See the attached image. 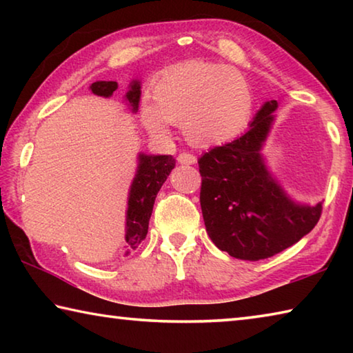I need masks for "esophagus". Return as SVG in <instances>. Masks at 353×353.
Listing matches in <instances>:
<instances>
[{"label": "esophagus", "instance_id": "esophagus-1", "mask_svg": "<svg viewBox=\"0 0 353 353\" xmlns=\"http://www.w3.org/2000/svg\"><path fill=\"white\" fill-rule=\"evenodd\" d=\"M177 162L182 163V165H194V163H196V157H194L193 154L182 152V154H179Z\"/></svg>", "mask_w": 353, "mask_h": 353}]
</instances>
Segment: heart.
I'll use <instances>...</instances> for the list:
<instances>
[{
    "instance_id": "obj_1",
    "label": "heart",
    "mask_w": 353,
    "mask_h": 353,
    "mask_svg": "<svg viewBox=\"0 0 353 353\" xmlns=\"http://www.w3.org/2000/svg\"><path fill=\"white\" fill-rule=\"evenodd\" d=\"M154 105H143L141 121L162 135L166 123L182 124L194 146H218L248 129L254 93L240 71L223 63L187 62L163 71L152 83Z\"/></svg>"
}]
</instances>
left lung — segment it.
<instances>
[{"label":"left lung","mask_w":353,"mask_h":353,"mask_svg":"<svg viewBox=\"0 0 353 353\" xmlns=\"http://www.w3.org/2000/svg\"><path fill=\"white\" fill-rule=\"evenodd\" d=\"M279 101H266L240 139L204 152L201 208L219 250L240 260H263L296 244L318 224L322 202L310 205L283 188L263 155Z\"/></svg>","instance_id":"left-lung-1"}]
</instances>
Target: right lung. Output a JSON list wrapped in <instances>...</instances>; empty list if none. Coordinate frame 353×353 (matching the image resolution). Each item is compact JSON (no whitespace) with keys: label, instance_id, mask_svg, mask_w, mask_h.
<instances>
[{"label":"right lung","instance_id":"1","mask_svg":"<svg viewBox=\"0 0 353 353\" xmlns=\"http://www.w3.org/2000/svg\"><path fill=\"white\" fill-rule=\"evenodd\" d=\"M117 88L118 83L113 81H98L90 85L92 93L103 98H110ZM140 97L141 81L132 79L128 87V93L124 94V101L132 113L139 112ZM174 166L176 159L172 155H152L145 152H139L137 155L135 176L130 182L128 193L124 256L130 255L146 238L155 198Z\"/></svg>","mask_w":353,"mask_h":353}]
</instances>
